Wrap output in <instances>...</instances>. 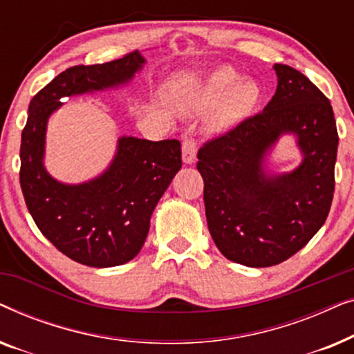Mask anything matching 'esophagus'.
<instances>
[{"label": "esophagus", "instance_id": "esophagus-1", "mask_svg": "<svg viewBox=\"0 0 354 354\" xmlns=\"http://www.w3.org/2000/svg\"><path fill=\"white\" fill-rule=\"evenodd\" d=\"M196 143L192 138H185L182 143V161L185 164H193L196 159Z\"/></svg>", "mask_w": 354, "mask_h": 354}]
</instances>
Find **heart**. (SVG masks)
Masks as SVG:
<instances>
[{
	"instance_id": "b5f03b06",
	"label": "heart",
	"mask_w": 354,
	"mask_h": 354,
	"mask_svg": "<svg viewBox=\"0 0 354 354\" xmlns=\"http://www.w3.org/2000/svg\"><path fill=\"white\" fill-rule=\"evenodd\" d=\"M169 100L182 113L212 108L209 127L224 130L248 118L259 100L254 82L241 80L230 67H219L205 77H183L169 88Z\"/></svg>"
}]
</instances>
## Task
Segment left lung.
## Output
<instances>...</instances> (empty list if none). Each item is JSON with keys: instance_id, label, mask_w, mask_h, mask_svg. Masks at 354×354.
<instances>
[{"instance_id": "8db88e82", "label": "left lung", "mask_w": 354, "mask_h": 354, "mask_svg": "<svg viewBox=\"0 0 354 354\" xmlns=\"http://www.w3.org/2000/svg\"><path fill=\"white\" fill-rule=\"evenodd\" d=\"M274 71L277 90L268 106L198 151L209 234L227 259L248 268L280 264L301 250L326 222L335 190L330 101L293 67ZM282 134L297 137L304 161L292 173L269 174L265 156Z\"/></svg>"}]
</instances>
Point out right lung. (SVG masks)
Listing matches in <instances>:
<instances>
[{"label": "right lung", "mask_w": 354, "mask_h": 354, "mask_svg": "<svg viewBox=\"0 0 354 354\" xmlns=\"http://www.w3.org/2000/svg\"><path fill=\"white\" fill-rule=\"evenodd\" d=\"M140 51L95 66H74L55 77L28 104L21 142V188L33 221L67 258L90 268H113L140 253L149 219L182 167L178 140L120 137L113 162L88 182L67 185L48 174L46 124L64 96L118 88L142 69Z\"/></svg>", "instance_id": "1"}]
</instances>
